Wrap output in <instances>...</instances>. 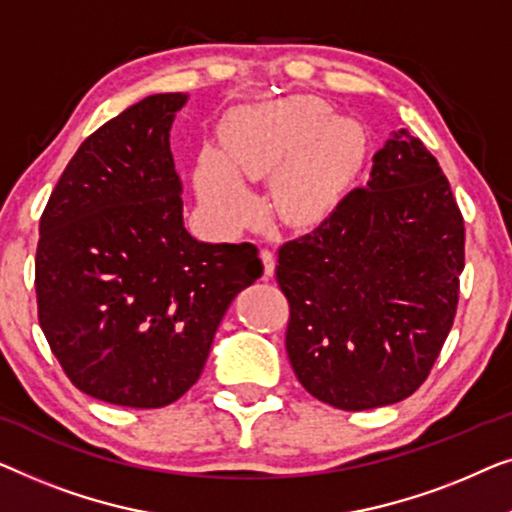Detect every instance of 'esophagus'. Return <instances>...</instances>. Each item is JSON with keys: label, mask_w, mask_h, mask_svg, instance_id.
Returning <instances> with one entry per match:
<instances>
[{"label": "esophagus", "mask_w": 512, "mask_h": 512, "mask_svg": "<svg viewBox=\"0 0 512 512\" xmlns=\"http://www.w3.org/2000/svg\"><path fill=\"white\" fill-rule=\"evenodd\" d=\"M262 264H264V278H271L276 273V257H273L271 250H262Z\"/></svg>", "instance_id": "34e87169"}]
</instances>
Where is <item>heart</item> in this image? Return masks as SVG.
<instances>
[{
    "mask_svg": "<svg viewBox=\"0 0 512 512\" xmlns=\"http://www.w3.org/2000/svg\"><path fill=\"white\" fill-rule=\"evenodd\" d=\"M359 122L336 118L318 97H283L241 109L227 122L222 153L204 150L194 183L206 213L220 229H239L257 204L241 181L271 173V208L280 222L308 227L341 199L364 157Z\"/></svg>",
    "mask_w": 512,
    "mask_h": 512,
    "instance_id": "obj_1",
    "label": "heart"
}]
</instances>
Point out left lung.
Returning a JSON list of instances; mask_svg holds the SVG:
<instances>
[{"mask_svg":"<svg viewBox=\"0 0 512 512\" xmlns=\"http://www.w3.org/2000/svg\"><path fill=\"white\" fill-rule=\"evenodd\" d=\"M462 271L464 220L448 178L401 129L373 155L364 187L278 250L299 383L341 410L410 397L450 334Z\"/></svg>","mask_w":512,"mask_h":512,"instance_id":"obj_1","label":"left lung"}]
</instances>
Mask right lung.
<instances>
[{"label": "right lung", "mask_w": 512, "mask_h": 512, "mask_svg": "<svg viewBox=\"0 0 512 512\" xmlns=\"http://www.w3.org/2000/svg\"><path fill=\"white\" fill-rule=\"evenodd\" d=\"M187 99L150 95L88 136L39 222V325L71 383L115 406L181 399L264 271L253 243L185 229L169 132Z\"/></svg>", "instance_id": "add662e5"}]
</instances>
